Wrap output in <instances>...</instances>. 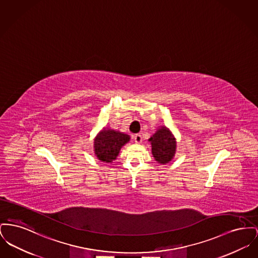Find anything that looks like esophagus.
Masks as SVG:
<instances>
[{
    "instance_id": "obj_1",
    "label": "esophagus",
    "mask_w": 258,
    "mask_h": 258,
    "mask_svg": "<svg viewBox=\"0 0 258 258\" xmlns=\"http://www.w3.org/2000/svg\"><path fill=\"white\" fill-rule=\"evenodd\" d=\"M135 141H136V143H141L142 142V137H141V135H139V134H137L136 135L135 137Z\"/></svg>"
}]
</instances>
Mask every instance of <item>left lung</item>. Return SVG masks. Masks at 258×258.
I'll return each mask as SVG.
<instances>
[{"label":"left lung","instance_id":"8db88e82","mask_svg":"<svg viewBox=\"0 0 258 258\" xmlns=\"http://www.w3.org/2000/svg\"><path fill=\"white\" fill-rule=\"evenodd\" d=\"M149 141L151 142L153 157L159 164L166 165L173 159L176 151V141L167 127L161 126L149 138Z\"/></svg>","mask_w":258,"mask_h":258}]
</instances>
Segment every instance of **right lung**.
Instances as JSON below:
<instances>
[{"mask_svg": "<svg viewBox=\"0 0 258 258\" xmlns=\"http://www.w3.org/2000/svg\"><path fill=\"white\" fill-rule=\"evenodd\" d=\"M130 139L128 135L111 128H103L94 138V154L101 162L112 163Z\"/></svg>", "mask_w": 258, "mask_h": 258, "instance_id": "obj_1", "label": "right lung"}]
</instances>
